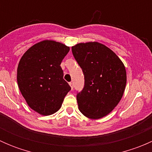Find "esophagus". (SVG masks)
Segmentation results:
<instances>
[{
	"instance_id": "1",
	"label": "esophagus",
	"mask_w": 152,
	"mask_h": 152,
	"mask_svg": "<svg viewBox=\"0 0 152 152\" xmlns=\"http://www.w3.org/2000/svg\"><path fill=\"white\" fill-rule=\"evenodd\" d=\"M69 85H70V87H71V90H73V83H72V82H70V83H69Z\"/></svg>"
}]
</instances>
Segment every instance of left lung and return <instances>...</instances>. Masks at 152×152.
Listing matches in <instances>:
<instances>
[{"label": "left lung", "mask_w": 152, "mask_h": 152, "mask_svg": "<svg viewBox=\"0 0 152 152\" xmlns=\"http://www.w3.org/2000/svg\"><path fill=\"white\" fill-rule=\"evenodd\" d=\"M72 53L85 75V87L76 96L79 110L90 119L111 113L120 102L126 84V72L120 58L98 42H81Z\"/></svg>", "instance_id": "8db88e82"}]
</instances>
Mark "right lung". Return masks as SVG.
I'll use <instances>...</instances> for the list:
<instances>
[{
    "label": "right lung",
    "instance_id": "add662e5",
    "mask_svg": "<svg viewBox=\"0 0 152 152\" xmlns=\"http://www.w3.org/2000/svg\"><path fill=\"white\" fill-rule=\"evenodd\" d=\"M69 50L65 44L45 39L29 48L18 64L20 91L28 107L42 115L57 112L71 89L60 66Z\"/></svg>",
    "mask_w": 152,
    "mask_h": 152
}]
</instances>
